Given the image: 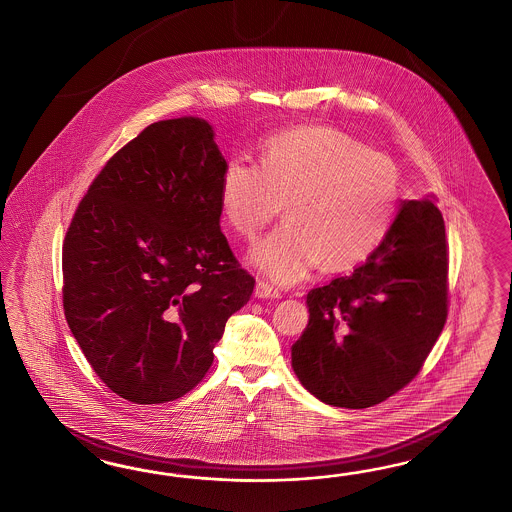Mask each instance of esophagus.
<instances>
[{"mask_svg": "<svg viewBox=\"0 0 512 512\" xmlns=\"http://www.w3.org/2000/svg\"><path fill=\"white\" fill-rule=\"evenodd\" d=\"M255 296L261 298V300H277V298H281V292L277 288L272 287L270 283L259 281L255 285Z\"/></svg>", "mask_w": 512, "mask_h": 512, "instance_id": "esophagus-1", "label": "esophagus"}]
</instances>
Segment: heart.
Segmentation results:
<instances>
[{"mask_svg": "<svg viewBox=\"0 0 512 512\" xmlns=\"http://www.w3.org/2000/svg\"><path fill=\"white\" fill-rule=\"evenodd\" d=\"M399 194L396 164L333 127L274 135L262 144L261 166L233 159L220 181L225 220L242 237H255L283 205L287 222L250 253L281 285L320 262L342 272L366 261L392 229Z\"/></svg>", "mask_w": 512, "mask_h": 512, "instance_id": "heart-1", "label": "heart"}]
</instances>
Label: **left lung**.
Returning a JSON list of instances; mask_svg holds the SVG:
<instances>
[{
    "mask_svg": "<svg viewBox=\"0 0 512 512\" xmlns=\"http://www.w3.org/2000/svg\"><path fill=\"white\" fill-rule=\"evenodd\" d=\"M292 368L314 398L366 409L411 383L448 316V246L431 196L403 201L385 242L307 294Z\"/></svg>",
    "mask_w": 512,
    "mask_h": 512,
    "instance_id": "1",
    "label": "left lung"
}]
</instances>
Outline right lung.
Returning <instances> with one entry per match:
<instances>
[{"mask_svg":"<svg viewBox=\"0 0 512 512\" xmlns=\"http://www.w3.org/2000/svg\"><path fill=\"white\" fill-rule=\"evenodd\" d=\"M212 125H148L92 181L63 246L66 322L101 381L138 405L185 396L253 292L220 231Z\"/></svg>","mask_w":512,"mask_h":512,"instance_id":"1","label":"right lung"}]
</instances>
